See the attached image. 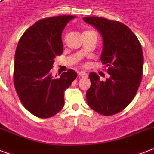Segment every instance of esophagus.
Wrapping results in <instances>:
<instances>
[{
	"instance_id": "obj_1",
	"label": "esophagus",
	"mask_w": 154,
	"mask_h": 154,
	"mask_svg": "<svg viewBox=\"0 0 154 154\" xmlns=\"http://www.w3.org/2000/svg\"><path fill=\"white\" fill-rule=\"evenodd\" d=\"M78 75H79L80 77H88V74L85 71H80L78 72Z\"/></svg>"
}]
</instances>
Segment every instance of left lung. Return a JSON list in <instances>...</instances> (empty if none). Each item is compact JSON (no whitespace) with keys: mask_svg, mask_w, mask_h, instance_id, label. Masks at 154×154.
I'll use <instances>...</instances> for the list:
<instances>
[{"mask_svg":"<svg viewBox=\"0 0 154 154\" xmlns=\"http://www.w3.org/2000/svg\"><path fill=\"white\" fill-rule=\"evenodd\" d=\"M83 20L102 37L101 60L109 74L103 82L95 72H90L87 102L100 114H116L133 101L141 82L144 57L141 43L130 29L119 21L98 17H85Z\"/></svg>","mask_w":154,"mask_h":154,"instance_id":"1","label":"left lung"}]
</instances>
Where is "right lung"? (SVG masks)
Returning a JSON list of instances; mask_svg holds the SVG:
<instances>
[{
    "mask_svg": "<svg viewBox=\"0 0 154 154\" xmlns=\"http://www.w3.org/2000/svg\"><path fill=\"white\" fill-rule=\"evenodd\" d=\"M75 17L62 15L42 19L18 42L13 72L16 91L25 109L38 117H53L62 109L65 89L77 77L72 69L59 78L51 72L54 58L63 53V29Z\"/></svg>",
    "mask_w": 154,
    "mask_h": 154,
    "instance_id": "obj_1",
    "label": "right lung"
}]
</instances>
